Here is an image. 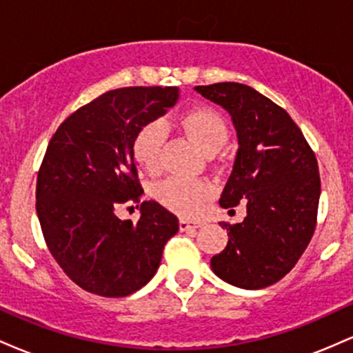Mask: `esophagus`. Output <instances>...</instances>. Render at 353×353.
I'll return each mask as SVG.
<instances>
[{
  "label": "esophagus",
  "instance_id": "1",
  "mask_svg": "<svg viewBox=\"0 0 353 353\" xmlns=\"http://www.w3.org/2000/svg\"><path fill=\"white\" fill-rule=\"evenodd\" d=\"M202 225V222H189V221H184V219H181L179 221V229L182 232H188V230H196L199 229Z\"/></svg>",
  "mask_w": 353,
  "mask_h": 353
}]
</instances>
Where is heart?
Here are the masks:
<instances>
[{
  "label": "heart",
  "mask_w": 353,
  "mask_h": 353,
  "mask_svg": "<svg viewBox=\"0 0 353 353\" xmlns=\"http://www.w3.org/2000/svg\"><path fill=\"white\" fill-rule=\"evenodd\" d=\"M182 128L208 156L221 151L229 141V128L217 111L209 108L194 109L182 117ZM168 139V125L164 121L152 119L137 131L132 143L136 161L145 171L157 172L163 165V149ZM212 184L205 181H189L169 177L156 185L154 196L164 208L181 214L194 216L212 194Z\"/></svg>",
  "instance_id": "b5f03b06"
}]
</instances>
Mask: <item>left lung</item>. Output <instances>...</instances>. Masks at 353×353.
Listing matches in <instances>:
<instances>
[{
	"label": "left lung",
	"instance_id": "8db88e82",
	"mask_svg": "<svg viewBox=\"0 0 353 353\" xmlns=\"http://www.w3.org/2000/svg\"><path fill=\"white\" fill-rule=\"evenodd\" d=\"M194 89L224 108L237 131L236 163L219 204L247 205L242 222H221L229 242L210 267L232 285L264 289L294 269L314 236L317 157L285 109L250 86L216 83Z\"/></svg>",
	"mask_w": 353,
	"mask_h": 353
}]
</instances>
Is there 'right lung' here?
Wrapping results in <instances>:
<instances>
[{
    "label": "right lung",
    "mask_w": 353,
    "mask_h": 353,
    "mask_svg": "<svg viewBox=\"0 0 353 353\" xmlns=\"http://www.w3.org/2000/svg\"><path fill=\"white\" fill-rule=\"evenodd\" d=\"M172 86L104 92L61 123L36 181V212L48 249L81 289L125 297L144 287L179 221L156 201H141L132 143L141 128L176 104ZM141 204L137 223L121 207Z\"/></svg>",
    "instance_id": "add662e5"
}]
</instances>
